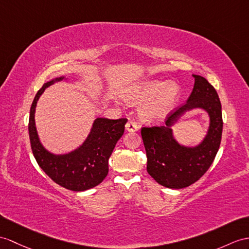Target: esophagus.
I'll return each instance as SVG.
<instances>
[{
  "label": "esophagus",
  "instance_id": "34e87169",
  "mask_svg": "<svg viewBox=\"0 0 249 249\" xmlns=\"http://www.w3.org/2000/svg\"><path fill=\"white\" fill-rule=\"evenodd\" d=\"M125 130L128 132H135V131L138 130V125H137L136 123H134V121L130 120L125 124Z\"/></svg>",
  "mask_w": 249,
  "mask_h": 249
}]
</instances>
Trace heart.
I'll list each match as a JSON object with an SVG mask.
<instances>
[{
  "label": "heart",
  "mask_w": 249,
  "mask_h": 249,
  "mask_svg": "<svg viewBox=\"0 0 249 249\" xmlns=\"http://www.w3.org/2000/svg\"><path fill=\"white\" fill-rule=\"evenodd\" d=\"M178 99V88L170 81H147L130 89L125 100L133 105L151 100L142 111V116L148 121L160 120L171 111Z\"/></svg>",
  "instance_id": "1"
}]
</instances>
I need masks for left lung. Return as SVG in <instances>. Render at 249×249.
<instances>
[{"instance_id":"1","label":"left lung","mask_w":249,"mask_h":249,"mask_svg":"<svg viewBox=\"0 0 249 249\" xmlns=\"http://www.w3.org/2000/svg\"><path fill=\"white\" fill-rule=\"evenodd\" d=\"M192 76V93L186 104L167 118L166 125L142 128L147 171L160 185L171 189L186 188L201 178L213 162L221 143L223 119L219 95L204 77ZM193 108H202L209 113L210 129L201 144L186 147L176 142L171 126Z\"/></svg>"}]
</instances>
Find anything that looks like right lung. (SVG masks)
Returning a JSON list of instances; mask_svg holds the SVG:
<instances>
[{
	"label": "right lung",
	"instance_id": "add662e5",
	"mask_svg": "<svg viewBox=\"0 0 249 249\" xmlns=\"http://www.w3.org/2000/svg\"><path fill=\"white\" fill-rule=\"evenodd\" d=\"M63 79L59 77L44 83L35 96L28 123L30 145L38 165L54 183L71 191H84L99 185L107 178L108 159L124 134L128 119L96 118L89 136L78 149L60 155L48 152L42 145L36 128V107L44 90Z\"/></svg>",
	"mask_w": 249,
	"mask_h": 249
}]
</instances>
